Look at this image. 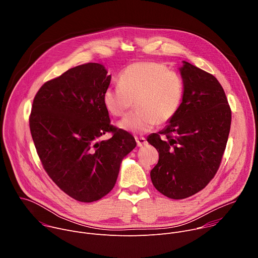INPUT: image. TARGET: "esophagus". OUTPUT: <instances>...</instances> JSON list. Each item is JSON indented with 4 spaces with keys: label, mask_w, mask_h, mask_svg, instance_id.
Instances as JSON below:
<instances>
[{
    "label": "esophagus",
    "mask_w": 258,
    "mask_h": 258,
    "mask_svg": "<svg viewBox=\"0 0 258 258\" xmlns=\"http://www.w3.org/2000/svg\"><path fill=\"white\" fill-rule=\"evenodd\" d=\"M136 142H137V145L139 147H143L147 144V141L144 137H136Z\"/></svg>",
    "instance_id": "obj_1"
}]
</instances>
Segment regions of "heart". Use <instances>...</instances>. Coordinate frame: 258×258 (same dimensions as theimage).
<instances>
[{
  "instance_id": "b5f03b06",
  "label": "heart",
  "mask_w": 258,
  "mask_h": 258,
  "mask_svg": "<svg viewBox=\"0 0 258 258\" xmlns=\"http://www.w3.org/2000/svg\"><path fill=\"white\" fill-rule=\"evenodd\" d=\"M185 87L174 71L158 62H136L119 76V86L109 87L103 93L107 111L116 117L124 116L134 104L137 111L119 122V127L134 134L151 131L157 123H169L182 104Z\"/></svg>"
}]
</instances>
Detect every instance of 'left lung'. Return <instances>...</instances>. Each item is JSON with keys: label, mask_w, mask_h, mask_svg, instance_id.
Listing matches in <instances>:
<instances>
[{"label": "left lung", "mask_w": 258, "mask_h": 258, "mask_svg": "<svg viewBox=\"0 0 258 258\" xmlns=\"http://www.w3.org/2000/svg\"><path fill=\"white\" fill-rule=\"evenodd\" d=\"M179 71L185 87L179 111L164 130L147 139L159 153L151 180L171 199L198 193L214 177L232 121L227 96L216 78L186 61Z\"/></svg>", "instance_id": "8db88e82"}]
</instances>
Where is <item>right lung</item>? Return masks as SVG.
Returning <instances> with one entry per match:
<instances>
[{
  "mask_svg": "<svg viewBox=\"0 0 258 258\" xmlns=\"http://www.w3.org/2000/svg\"><path fill=\"white\" fill-rule=\"evenodd\" d=\"M111 76L99 63L68 69L34 96L29 128L44 169L68 196L94 202L115 185L135 138L110 123L103 93ZM106 132L112 138L101 141Z\"/></svg>",
  "mask_w": 258,
  "mask_h": 258,
  "instance_id": "1",
  "label": "right lung"
}]
</instances>
